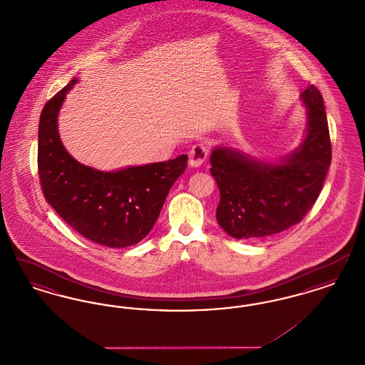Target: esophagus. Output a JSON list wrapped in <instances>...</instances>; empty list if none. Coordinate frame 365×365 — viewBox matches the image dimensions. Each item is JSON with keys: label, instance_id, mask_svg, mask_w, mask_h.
I'll use <instances>...</instances> for the list:
<instances>
[{"label": "esophagus", "instance_id": "34e87169", "mask_svg": "<svg viewBox=\"0 0 365 365\" xmlns=\"http://www.w3.org/2000/svg\"><path fill=\"white\" fill-rule=\"evenodd\" d=\"M208 157V149L204 143H197L191 148L189 152V164L191 167H200L201 164H204V161Z\"/></svg>", "mask_w": 365, "mask_h": 365}]
</instances>
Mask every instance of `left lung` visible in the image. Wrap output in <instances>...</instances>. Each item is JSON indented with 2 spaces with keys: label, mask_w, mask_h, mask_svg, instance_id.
Instances as JSON below:
<instances>
[{
  "label": "left lung",
  "mask_w": 365,
  "mask_h": 365,
  "mask_svg": "<svg viewBox=\"0 0 365 365\" xmlns=\"http://www.w3.org/2000/svg\"><path fill=\"white\" fill-rule=\"evenodd\" d=\"M301 100L308 109L307 135L278 164L217 146L210 174L220 191L216 219L237 240H259L282 232L311 210L331 164L329 123L320 91L309 85Z\"/></svg>",
  "instance_id": "left-lung-1"
}]
</instances>
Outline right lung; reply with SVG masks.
<instances>
[{
  "mask_svg": "<svg viewBox=\"0 0 365 365\" xmlns=\"http://www.w3.org/2000/svg\"><path fill=\"white\" fill-rule=\"evenodd\" d=\"M70 83L42 109L38 127V174L43 195L76 232L108 247L140 242L155 226L187 156L104 173L78 163L61 143L57 116Z\"/></svg>",
  "mask_w": 365,
  "mask_h": 365,
  "instance_id": "right-lung-1",
  "label": "right lung"
}]
</instances>
